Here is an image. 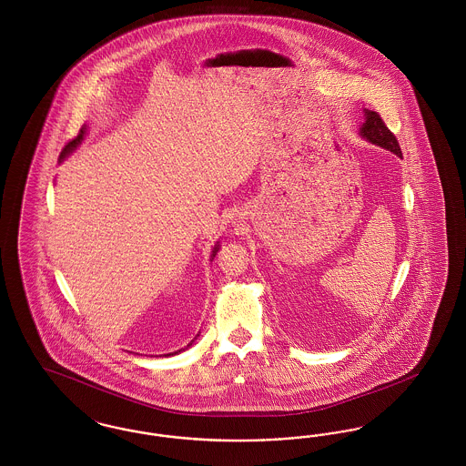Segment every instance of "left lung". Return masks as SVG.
<instances>
[{
  "label": "left lung",
  "instance_id": "obj_1",
  "mask_svg": "<svg viewBox=\"0 0 466 466\" xmlns=\"http://www.w3.org/2000/svg\"><path fill=\"white\" fill-rule=\"evenodd\" d=\"M360 134H361L367 141L374 143L377 147H382V148L393 152L395 156L401 157V150H400L397 136L386 127L384 120L380 118V115H379L377 111L365 110V124L361 126Z\"/></svg>",
  "mask_w": 466,
  "mask_h": 466
}]
</instances>
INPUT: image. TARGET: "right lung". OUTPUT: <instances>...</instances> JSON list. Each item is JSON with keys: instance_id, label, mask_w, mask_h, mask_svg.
Instances as JSON below:
<instances>
[{"instance_id": "1", "label": "right lung", "mask_w": 466, "mask_h": 466, "mask_svg": "<svg viewBox=\"0 0 466 466\" xmlns=\"http://www.w3.org/2000/svg\"><path fill=\"white\" fill-rule=\"evenodd\" d=\"M84 136H86V127H82V129H80V133H78V136H76V137H73V139L67 143L66 147L63 148V152H61V158H65L67 154H71V152H73V150H75V148H76V147L82 143ZM217 251H218V244H217V246H215V249H213V257L217 255ZM192 342H194V340H192ZM192 342H190V344H192ZM190 344H188V346H190ZM177 353H175V355H177Z\"/></svg>"}]
</instances>
